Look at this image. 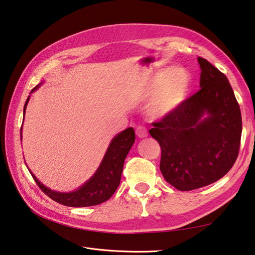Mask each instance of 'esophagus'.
<instances>
[{
  "label": "esophagus",
  "instance_id": "esophagus-1",
  "mask_svg": "<svg viewBox=\"0 0 255 255\" xmlns=\"http://www.w3.org/2000/svg\"><path fill=\"white\" fill-rule=\"evenodd\" d=\"M136 134L139 138H146L148 136V131L147 129L142 127V126H138L136 128Z\"/></svg>",
  "mask_w": 255,
  "mask_h": 255
}]
</instances>
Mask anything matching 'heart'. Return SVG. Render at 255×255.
I'll return each instance as SVG.
<instances>
[{"label":"heart","mask_w":255,"mask_h":255,"mask_svg":"<svg viewBox=\"0 0 255 255\" xmlns=\"http://www.w3.org/2000/svg\"><path fill=\"white\" fill-rule=\"evenodd\" d=\"M191 76L186 68L173 67L167 74H158L146 88L144 96L152 97L147 113L154 119H160L176 113L190 92Z\"/></svg>","instance_id":"1"}]
</instances>
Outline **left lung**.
Returning a JSON list of instances; mask_svg holds the SVG:
<instances>
[{
  "label": "left lung",
  "instance_id": "1",
  "mask_svg": "<svg viewBox=\"0 0 255 255\" xmlns=\"http://www.w3.org/2000/svg\"><path fill=\"white\" fill-rule=\"evenodd\" d=\"M200 87L176 113L152 123L161 147L160 171L180 191L218 181L236 162L240 149V106L226 75L198 57Z\"/></svg>",
  "mask_w": 255,
  "mask_h": 255
}]
</instances>
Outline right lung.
Returning a JSON list of instances; mask_svg holds the SVG:
<instances>
[{
    "mask_svg": "<svg viewBox=\"0 0 255 255\" xmlns=\"http://www.w3.org/2000/svg\"><path fill=\"white\" fill-rule=\"evenodd\" d=\"M39 85L33 88L31 93L36 91ZM28 101L29 96L24 105V115ZM134 139L136 137H134V130L132 127L126 128L122 132L116 134L109 143L107 151L105 153L96 172L81 187L71 192H58L52 190V189L44 186L31 172V170L29 172H31L34 180L36 181L37 186L41 188V190L53 199L54 201L74 208L97 206V204L107 201L117 190L119 183H121L125 159L132 147Z\"/></svg>",
    "mask_w": 255,
    "mask_h": 255,
    "instance_id": "right-lung-1",
    "label": "right lung"
}]
</instances>
